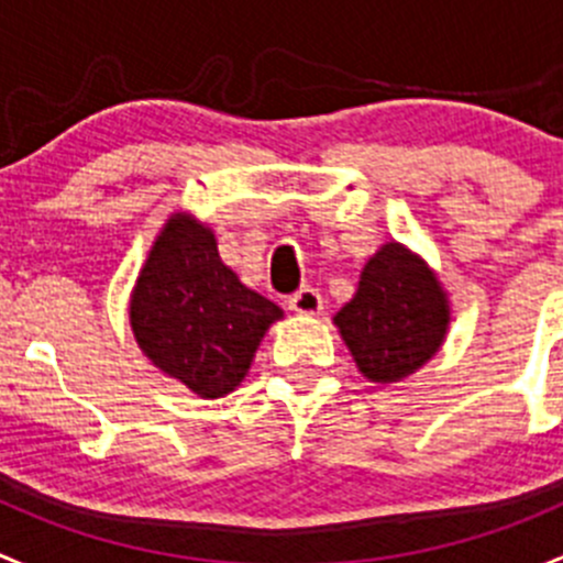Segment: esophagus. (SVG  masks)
Wrapping results in <instances>:
<instances>
[{
	"mask_svg": "<svg viewBox=\"0 0 563 563\" xmlns=\"http://www.w3.org/2000/svg\"><path fill=\"white\" fill-rule=\"evenodd\" d=\"M288 308H291L294 313H302V316L319 313V310H321V294L316 291V288H310V286L299 288L297 294H291V297H288Z\"/></svg>",
	"mask_w": 563,
	"mask_h": 563,
	"instance_id": "1",
	"label": "esophagus"
}]
</instances>
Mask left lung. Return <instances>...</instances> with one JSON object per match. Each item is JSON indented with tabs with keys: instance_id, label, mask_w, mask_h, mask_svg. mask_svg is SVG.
Listing matches in <instances>:
<instances>
[{
	"instance_id": "obj_1",
	"label": "left lung",
	"mask_w": 563,
	"mask_h": 563,
	"mask_svg": "<svg viewBox=\"0 0 563 563\" xmlns=\"http://www.w3.org/2000/svg\"><path fill=\"white\" fill-rule=\"evenodd\" d=\"M335 324L363 376L387 385L438 352L449 305L429 266L390 242L365 264L357 294L338 310Z\"/></svg>"
}]
</instances>
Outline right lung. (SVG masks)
<instances>
[{
    "mask_svg": "<svg viewBox=\"0 0 563 563\" xmlns=\"http://www.w3.org/2000/svg\"><path fill=\"white\" fill-rule=\"evenodd\" d=\"M283 310L222 264L214 233L176 214L131 294L136 343L165 374L203 398L231 393Z\"/></svg>",
    "mask_w": 563,
    "mask_h": 563,
    "instance_id": "add662e5",
    "label": "right lung"
}]
</instances>
